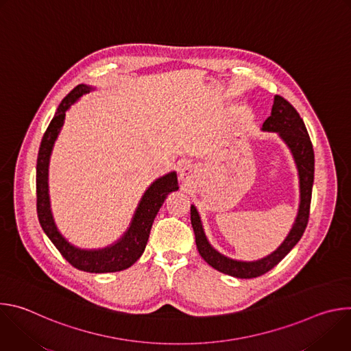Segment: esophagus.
<instances>
[{
	"label": "esophagus",
	"instance_id": "1",
	"mask_svg": "<svg viewBox=\"0 0 351 351\" xmlns=\"http://www.w3.org/2000/svg\"><path fill=\"white\" fill-rule=\"evenodd\" d=\"M197 178V168L193 165V164H184L182 168H180V172H179V179L183 182V183H190L193 182L194 179Z\"/></svg>",
	"mask_w": 351,
	"mask_h": 351
}]
</instances>
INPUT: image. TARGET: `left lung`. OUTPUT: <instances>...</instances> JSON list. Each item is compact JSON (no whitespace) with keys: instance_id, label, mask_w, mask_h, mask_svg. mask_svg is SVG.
<instances>
[{"instance_id":"obj_1","label":"left lung","mask_w":351,"mask_h":351,"mask_svg":"<svg viewBox=\"0 0 351 351\" xmlns=\"http://www.w3.org/2000/svg\"><path fill=\"white\" fill-rule=\"evenodd\" d=\"M261 130L276 133L283 140V143L290 149L298 173L300 203L297 215L286 239L280 243L275 252L256 261L233 260L221 254L208 241L202 222V217H199L195 206L191 204L190 207V219L199 256L217 271L240 279H252L261 276L272 269L275 265H278L289 254L290 250L298 243V240L302 239L307 228L310 215L311 193L314 183V149L303 119L300 118L298 112L283 97L275 95L271 117H268V119L264 122Z\"/></svg>"}]
</instances>
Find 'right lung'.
Listing matches in <instances>:
<instances>
[{
	"label": "right lung",
	"instance_id": "right-lung-1",
	"mask_svg": "<svg viewBox=\"0 0 351 351\" xmlns=\"http://www.w3.org/2000/svg\"><path fill=\"white\" fill-rule=\"evenodd\" d=\"M94 90L93 86L79 84L76 86L60 104L53 121L49 122L41 144L37 157V175H36V190H37V217L38 222L58 248L62 257L75 268L90 272V274H106V272H118L132 267L144 253L145 244L149 237L153 222L162 207L165 198L169 193L179 190L176 172L172 171L158 179L147 187L141 195L137 208L132 217L129 228L126 232L112 244L103 248H80L72 244L57 228L51 204H49L48 193V167L49 158L54 144L58 138V134L64 126L66 111L75 104L77 99Z\"/></svg>",
	"mask_w": 351,
	"mask_h": 351
}]
</instances>
